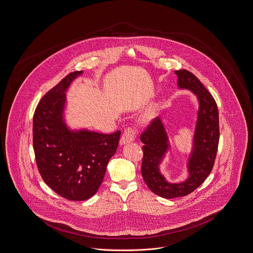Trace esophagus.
<instances>
[{
	"label": "esophagus",
	"instance_id": "obj_1",
	"mask_svg": "<svg viewBox=\"0 0 253 253\" xmlns=\"http://www.w3.org/2000/svg\"><path fill=\"white\" fill-rule=\"evenodd\" d=\"M136 135H137V133H136L135 129H133V128L125 129L121 139L119 140V144L123 145V144H126V143L134 141L135 139H136Z\"/></svg>",
	"mask_w": 253,
	"mask_h": 253
}]
</instances>
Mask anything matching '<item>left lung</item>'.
Masks as SVG:
<instances>
[{
	"instance_id": "1",
	"label": "left lung",
	"mask_w": 253,
	"mask_h": 253,
	"mask_svg": "<svg viewBox=\"0 0 253 253\" xmlns=\"http://www.w3.org/2000/svg\"><path fill=\"white\" fill-rule=\"evenodd\" d=\"M174 74L178 79V89L191 91L199 103L192 150L187 160V178L171 183L160 170V164L170 148L161 117L155 118L140 136L144 144L141 163L143 180L153 193L167 199L186 196L205 181L213 167L219 141L218 109L214 99L192 73L179 70Z\"/></svg>"
}]
</instances>
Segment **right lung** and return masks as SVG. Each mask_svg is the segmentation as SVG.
<instances>
[{
	"label": "right lung",
	"instance_id": "add662e5",
	"mask_svg": "<svg viewBox=\"0 0 253 253\" xmlns=\"http://www.w3.org/2000/svg\"><path fill=\"white\" fill-rule=\"evenodd\" d=\"M83 73H71L48 91L33 118V146L39 171L54 192L72 201H84L96 194L121 134L73 130L67 125L66 92Z\"/></svg>",
	"mask_w": 253,
	"mask_h": 253
}]
</instances>
